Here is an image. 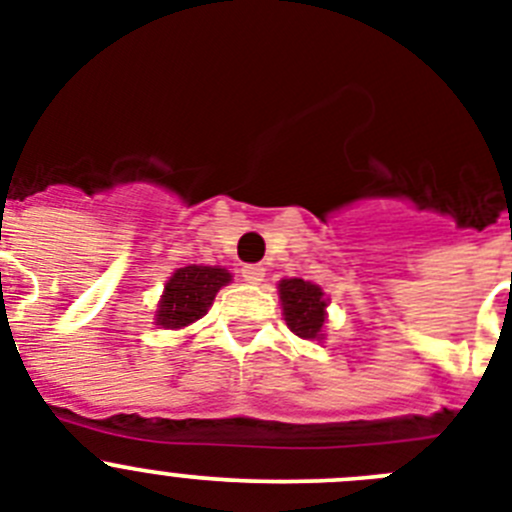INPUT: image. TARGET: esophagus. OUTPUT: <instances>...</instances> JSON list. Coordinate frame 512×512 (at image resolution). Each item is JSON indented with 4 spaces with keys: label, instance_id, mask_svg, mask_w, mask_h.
Returning a JSON list of instances; mask_svg holds the SVG:
<instances>
[{
    "label": "esophagus",
    "instance_id": "34e87169",
    "mask_svg": "<svg viewBox=\"0 0 512 512\" xmlns=\"http://www.w3.org/2000/svg\"><path fill=\"white\" fill-rule=\"evenodd\" d=\"M242 278H245L247 283H252V285L262 283V280H265V267H262V265H245V267H242Z\"/></svg>",
    "mask_w": 512,
    "mask_h": 512
}]
</instances>
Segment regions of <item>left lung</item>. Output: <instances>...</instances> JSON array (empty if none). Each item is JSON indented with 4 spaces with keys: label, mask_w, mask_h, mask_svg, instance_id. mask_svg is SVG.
<instances>
[{
    "label": "left lung",
    "mask_w": 512,
    "mask_h": 512,
    "mask_svg": "<svg viewBox=\"0 0 512 512\" xmlns=\"http://www.w3.org/2000/svg\"><path fill=\"white\" fill-rule=\"evenodd\" d=\"M278 293L288 329L301 339H324L321 329L329 306L324 290L308 280L285 278L278 283Z\"/></svg>",
    "instance_id": "1"
}]
</instances>
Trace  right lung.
<instances>
[{"instance_id": "add662e5", "label": "right lung", "mask_w": 512, "mask_h": 512, "mask_svg": "<svg viewBox=\"0 0 512 512\" xmlns=\"http://www.w3.org/2000/svg\"><path fill=\"white\" fill-rule=\"evenodd\" d=\"M232 280L219 265H188L178 267L165 283L163 298L155 311V324L163 329H183L206 316L216 293Z\"/></svg>"}]
</instances>
